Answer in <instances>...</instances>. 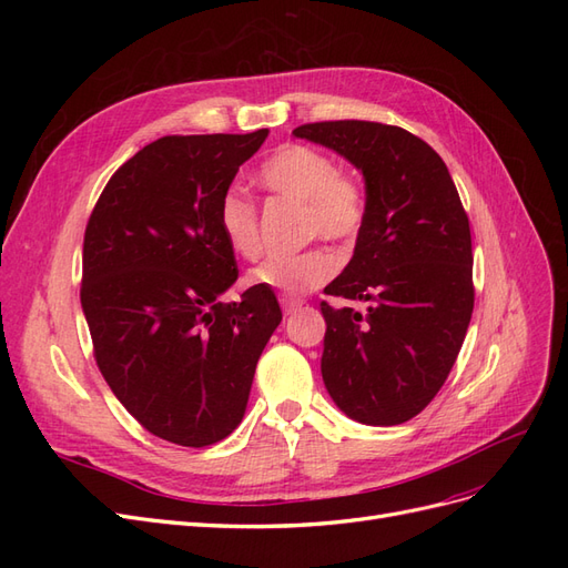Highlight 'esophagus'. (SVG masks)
<instances>
[{
	"mask_svg": "<svg viewBox=\"0 0 568 568\" xmlns=\"http://www.w3.org/2000/svg\"><path fill=\"white\" fill-rule=\"evenodd\" d=\"M303 307V301H298V298H282V311H284V315H294V313H298Z\"/></svg>",
	"mask_w": 568,
	"mask_h": 568,
	"instance_id": "obj_1",
	"label": "esophagus"
}]
</instances>
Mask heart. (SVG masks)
Returning <instances> with one entry per match:
<instances>
[{"label": "heart", "mask_w": 568, "mask_h": 568, "mask_svg": "<svg viewBox=\"0 0 568 568\" xmlns=\"http://www.w3.org/2000/svg\"><path fill=\"white\" fill-rule=\"evenodd\" d=\"M257 182L267 192L301 203V236L326 239L348 246L363 234L369 215L367 192L351 170L334 163L329 153L307 144H284L274 149L257 170ZM215 222L227 248L253 261L261 253V227L255 203L242 186H227L217 201ZM336 272L334 255L313 246L288 257H270L251 270L248 282L282 291L284 296H305L329 282Z\"/></svg>", "instance_id": "b5f03b06"}]
</instances>
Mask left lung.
<instances>
[{
    "mask_svg": "<svg viewBox=\"0 0 568 568\" xmlns=\"http://www.w3.org/2000/svg\"><path fill=\"white\" fill-rule=\"evenodd\" d=\"M363 170L369 215L353 261L326 296L369 301L365 313L320 303L322 379L355 422L395 426L436 398L474 311L469 217L443 159L417 134L369 120L294 130Z\"/></svg>",
    "mask_w": 568,
    "mask_h": 568,
    "instance_id": "obj_1",
    "label": "left lung"
}]
</instances>
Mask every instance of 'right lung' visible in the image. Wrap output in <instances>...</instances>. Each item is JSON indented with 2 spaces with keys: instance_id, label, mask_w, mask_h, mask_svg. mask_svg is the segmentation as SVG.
<instances>
[{
  "instance_id": "right-lung-1",
  "label": "right lung",
  "mask_w": 568,
  "mask_h": 568,
  "mask_svg": "<svg viewBox=\"0 0 568 568\" xmlns=\"http://www.w3.org/2000/svg\"><path fill=\"white\" fill-rule=\"evenodd\" d=\"M265 136H161L115 170L84 230L80 301L97 367L149 434L184 448L242 422L282 322L267 286L217 298L239 277L217 201Z\"/></svg>"
}]
</instances>
